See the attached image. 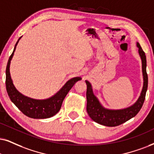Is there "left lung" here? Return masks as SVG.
<instances>
[{"label":"left lung","mask_w":154,"mask_h":154,"mask_svg":"<svg viewBox=\"0 0 154 154\" xmlns=\"http://www.w3.org/2000/svg\"><path fill=\"white\" fill-rule=\"evenodd\" d=\"M139 54L141 60L143 74V88L137 102L127 108L122 109H109L104 107L97 97L93 93L92 87L86 80L87 89V112L94 122L106 126H116L131 119L139 113L145 100L148 88V75L146 73V57L139 42H137Z\"/></svg>","instance_id":"left-lung-1"}]
</instances>
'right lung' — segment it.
Here are the masks:
<instances>
[{"label":"right lung","instance_id":"obj_1","mask_svg":"<svg viewBox=\"0 0 154 154\" xmlns=\"http://www.w3.org/2000/svg\"><path fill=\"white\" fill-rule=\"evenodd\" d=\"M21 38L22 37L18 39L15 44L13 53L10 56L7 64L6 72H5L6 73L5 85H6L8 94L13 104L28 117L32 119H47L52 117L60 111L64 99L72 87L77 81L81 80L82 78L80 77H77L70 79L55 94L45 100H35L21 94L13 85L10 73L11 61L16 49L17 45Z\"/></svg>","mask_w":154,"mask_h":154}]
</instances>
